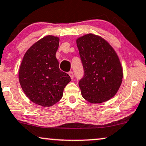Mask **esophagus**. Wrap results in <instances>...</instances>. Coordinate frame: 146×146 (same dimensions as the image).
Instances as JSON below:
<instances>
[{"instance_id": "obj_1", "label": "esophagus", "mask_w": 146, "mask_h": 146, "mask_svg": "<svg viewBox=\"0 0 146 146\" xmlns=\"http://www.w3.org/2000/svg\"><path fill=\"white\" fill-rule=\"evenodd\" d=\"M68 74H69V76H70V78H71L72 79L74 78V73H73V72H72V71L69 72H68Z\"/></svg>"}]
</instances>
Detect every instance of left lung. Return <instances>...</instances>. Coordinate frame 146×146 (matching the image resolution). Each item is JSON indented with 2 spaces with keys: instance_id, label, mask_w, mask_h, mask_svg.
<instances>
[{
  "instance_id": "obj_1",
  "label": "left lung",
  "mask_w": 146,
  "mask_h": 146,
  "mask_svg": "<svg viewBox=\"0 0 146 146\" xmlns=\"http://www.w3.org/2000/svg\"><path fill=\"white\" fill-rule=\"evenodd\" d=\"M76 44L84 68V76L78 82L82 98L92 104L110 100L123 78L116 51L105 39L93 34L77 38Z\"/></svg>"
}]
</instances>
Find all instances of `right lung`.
I'll return each mask as SVG.
<instances>
[{
  "label": "right lung",
  "instance_id": "add662e5",
  "mask_svg": "<svg viewBox=\"0 0 146 146\" xmlns=\"http://www.w3.org/2000/svg\"><path fill=\"white\" fill-rule=\"evenodd\" d=\"M59 42L57 36L43 37L26 51L19 67V80L23 92L30 101L44 107L58 102L71 81L69 75L59 68L55 57Z\"/></svg>",
  "mask_w": 146,
  "mask_h": 146
}]
</instances>
